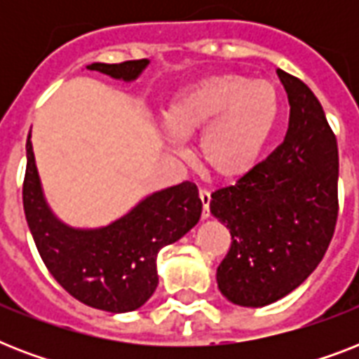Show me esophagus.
Masks as SVG:
<instances>
[{
    "label": "esophagus",
    "instance_id": "esophagus-1",
    "mask_svg": "<svg viewBox=\"0 0 359 359\" xmlns=\"http://www.w3.org/2000/svg\"><path fill=\"white\" fill-rule=\"evenodd\" d=\"M199 199L203 203V219H207L210 216V191L199 190Z\"/></svg>",
    "mask_w": 359,
    "mask_h": 359
}]
</instances>
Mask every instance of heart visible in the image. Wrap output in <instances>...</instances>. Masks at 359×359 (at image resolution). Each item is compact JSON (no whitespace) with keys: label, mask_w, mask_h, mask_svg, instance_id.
Masks as SVG:
<instances>
[{"label":"heart","mask_w":359,"mask_h":359,"mask_svg":"<svg viewBox=\"0 0 359 359\" xmlns=\"http://www.w3.org/2000/svg\"><path fill=\"white\" fill-rule=\"evenodd\" d=\"M279 119V95L270 81L219 72L186 83L163 108V126L175 140L197 132L199 156L214 177L235 180L259 162Z\"/></svg>","instance_id":"1"}]
</instances>
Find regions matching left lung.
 Here are the masks:
<instances>
[{
  "label": "left lung",
  "mask_w": 359,
  "mask_h": 359,
  "mask_svg": "<svg viewBox=\"0 0 359 359\" xmlns=\"http://www.w3.org/2000/svg\"><path fill=\"white\" fill-rule=\"evenodd\" d=\"M289 98L285 141L235 186L214 191L210 214L231 233L216 272L235 306L264 307L290 294L323 261L337 222L339 154L309 87L278 69Z\"/></svg>",
  "instance_id": "1"
}]
</instances>
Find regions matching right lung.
I'll return each instance as SVG.
<instances>
[{
    "instance_id": "obj_1",
    "label": "right lung",
    "mask_w": 359,
    "mask_h": 359,
    "mask_svg": "<svg viewBox=\"0 0 359 359\" xmlns=\"http://www.w3.org/2000/svg\"><path fill=\"white\" fill-rule=\"evenodd\" d=\"M149 63V59L119 65L91 63L87 70L132 83ZM25 156V219L55 281L76 300L95 309L109 313L140 309L158 287V251L182 238L201 218L203 203L196 184L184 180L152 191L102 227H72L55 216L44 196L31 130Z\"/></svg>"
}]
</instances>
